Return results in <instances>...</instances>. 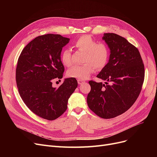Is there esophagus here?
Returning <instances> with one entry per match:
<instances>
[{
	"label": "esophagus",
	"instance_id": "esophagus-1",
	"mask_svg": "<svg viewBox=\"0 0 157 157\" xmlns=\"http://www.w3.org/2000/svg\"><path fill=\"white\" fill-rule=\"evenodd\" d=\"M77 82H78V84H82L83 82H84V80H78Z\"/></svg>",
	"mask_w": 157,
	"mask_h": 157
}]
</instances>
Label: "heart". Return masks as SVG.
<instances>
[{
	"label": "heart",
	"instance_id": "1",
	"mask_svg": "<svg viewBox=\"0 0 157 157\" xmlns=\"http://www.w3.org/2000/svg\"><path fill=\"white\" fill-rule=\"evenodd\" d=\"M74 46L78 50L85 52L82 65L75 66L67 71L69 77L78 80H86L90 77L96 68L101 70L105 67L109 58V50L103 42H96L90 35H83L75 42ZM61 61L66 67L73 65L72 52L69 48L63 50Z\"/></svg>",
	"mask_w": 157,
	"mask_h": 157
}]
</instances>
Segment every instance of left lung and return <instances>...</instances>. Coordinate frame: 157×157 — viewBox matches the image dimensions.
<instances>
[{"mask_svg":"<svg viewBox=\"0 0 157 157\" xmlns=\"http://www.w3.org/2000/svg\"><path fill=\"white\" fill-rule=\"evenodd\" d=\"M110 50L108 63L97 77L105 84L89 81V108L102 118H115L128 110L141 92L145 69L140 52L124 37L104 33L102 37Z\"/></svg>","mask_w":157,"mask_h":157,"instance_id":"left-lung-1","label":"left lung"}]
</instances>
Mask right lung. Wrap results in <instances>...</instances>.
I'll return each instance as SVG.
<instances>
[{
  "instance_id": "add662e5",
  "label": "right lung",
  "mask_w": 157,
  "mask_h": 157,
  "mask_svg": "<svg viewBox=\"0 0 157 157\" xmlns=\"http://www.w3.org/2000/svg\"><path fill=\"white\" fill-rule=\"evenodd\" d=\"M69 42L60 35L39 36L23 49L18 58L16 80L20 96L33 113L48 121L67 110L68 99L78 86L77 79L67 78L59 88L52 86L54 79L63 77L61 52Z\"/></svg>"
}]
</instances>
